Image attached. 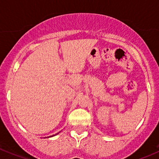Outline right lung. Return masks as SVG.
I'll return each mask as SVG.
<instances>
[{
	"label": "right lung",
	"mask_w": 159,
	"mask_h": 159,
	"mask_svg": "<svg viewBox=\"0 0 159 159\" xmlns=\"http://www.w3.org/2000/svg\"><path fill=\"white\" fill-rule=\"evenodd\" d=\"M57 134H58V133H57ZM57 134H56V135H57ZM55 136V135H52V136ZM48 137H49V136H48Z\"/></svg>",
	"instance_id": "right-lung-1"
}]
</instances>
